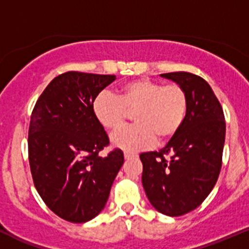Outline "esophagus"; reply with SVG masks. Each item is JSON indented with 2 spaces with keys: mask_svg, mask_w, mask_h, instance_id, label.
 Returning <instances> with one entry per match:
<instances>
[{
  "mask_svg": "<svg viewBox=\"0 0 249 249\" xmlns=\"http://www.w3.org/2000/svg\"><path fill=\"white\" fill-rule=\"evenodd\" d=\"M137 157V155H134V153H130V152H124V158L125 160H132V158H135Z\"/></svg>",
  "mask_w": 249,
  "mask_h": 249,
  "instance_id": "34e87169",
  "label": "esophagus"
}]
</instances>
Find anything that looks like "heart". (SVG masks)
<instances>
[{
    "mask_svg": "<svg viewBox=\"0 0 249 249\" xmlns=\"http://www.w3.org/2000/svg\"><path fill=\"white\" fill-rule=\"evenodd\" d=\"M188 94L178 84L164 85L147 78L128 81L120 94L101 91L92 102V111L102 127L115 130L124 124L128 112H134L135 124L114 133L111 142L125 152H139L155 145L157 138L168 140L181 129L187 111Z\"/></svg>",
    "mask_w": 249,
    "mask_h": 249,
    "instance_id": "b5f03b06",
    "label": "heart"
}]
</instances>
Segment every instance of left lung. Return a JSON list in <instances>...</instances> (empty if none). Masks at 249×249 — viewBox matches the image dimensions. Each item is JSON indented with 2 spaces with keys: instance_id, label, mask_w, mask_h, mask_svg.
I'll return each instance as SVG.
<instances>
[{
  "instance_id": "obj_1",
  "label": "left lung",
  "mask_w": 249,
  "mask_h": 249,
  "mask_svg": "<svg viewBox=\"0 0 249 249\" xmlns=\"http://www.w3.org/2000/svg\"><path fill=\"white\" fill-rule=\"evenodd\" d=\"M187 91L189 104L181 129L160 152H143L142 186L160 213L178 217L200 206L216 184L222 168L225 120L209 84L188 71L164 73ZM165 155L171 157L169 160Z\"/></svg>"
}]
</instances>
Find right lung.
<instances>
[{"label": "right lung", "instance_id": "add662e5", "mask_svg": "<svg viewBox=\"0 0 249 249\" xmlns=\"http://www.w3.org/2000/svg\"><path fill=\"white\" fill-rule=\"evenodd\" d=\"M115 75L67 71L43 91L31 114L29 162L33 183L53 213L85 223L106 206L124 164L120 148L106 157L104 128L92 111L93 98Z\"/></svg>", "mask_w": 249, "mask_h": 249}]
</instances>
